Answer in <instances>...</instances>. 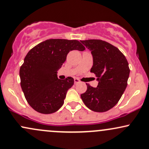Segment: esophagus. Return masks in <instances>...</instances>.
I'll use <instances>...</instances> for the list:
<instances>
[{"mask_svg": "<svg viewBox=\"0 0 149 149\" xmlns=\"http://www.w3.org/2000/svg\"><path fill=\"white\" fill-rule=\"evenodd\" d=\"M74 84H77V83L79 82V79H77V78H74Z\"/></svg>", "mask_w": 149, "mask_h": 149, "instance_id": "1", "label": "esophagus"}]
</instances>
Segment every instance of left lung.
Masks as SVG:
<instances>
[{
	"mask_svg": "<svg viewBox=\"0 0 149 149\" xmlns=\"http://www.w3.org/2000/svg\"><path fill=\"white\" fill-rule=\"evenodd\" d=\"M91 51L93 66L90 72L97 77V87L86 84L81 94L84 104L97 112H104L118 103L127 86L130 70L125 56L117 47L101 40H80Z\"/></svg>",
	"mask_w": 149,
	"mask_h": 149,
	"instance_id": "left-lung-1",
	"label": "left lung"
}]
</instances>
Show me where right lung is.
Masks as SVG:
<instances>
[{"label":"right lung","instance_id":"obj_1","mask_svg":"<svg viewBox=\"0 0 149 149\" xmlns=\"http://www.w3.org/2000/svg\"><path fill=\"white\" fill-rule=\"evenodd\" d=\"M85 47L76 40L49 39L39 43L28 52L20 69V85L30 106L38 112L48 114L64 104L74 79L57 78V71L72 50Z\"/></svg>","mask_w":149,"mask_h":149}]
</instances>
